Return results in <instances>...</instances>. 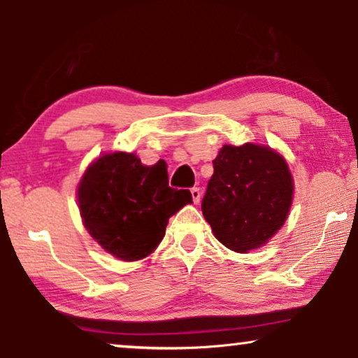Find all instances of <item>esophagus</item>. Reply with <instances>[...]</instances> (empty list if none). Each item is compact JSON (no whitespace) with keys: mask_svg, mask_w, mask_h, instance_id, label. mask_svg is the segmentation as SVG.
<instances>
[{"mask_svg":"<svg viewBox=\"0 0 358 358\" xmlns=\"http://www.w3.org/2000/svg\"><path fill=\"white\" fill-rule=\"evenodd\" d=\"M191 196H192L194 203H199V202H201V199H202V191L199 189V187H192Z\"/></svg>","mask_w":358,"mask_h":358,"instance_id":"obj_1","label":"esophagus"}]
</instances>
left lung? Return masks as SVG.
Returning a JSON list of instances; mask_svg holds the SVG:
<instances>
[{"instance_id":"left-lung-1","label":"left lung","mask_w":358,"mask_h":358,"mask_svg":"<svg viewBox=\"0 0 358 358\" xmlns=\"http://www.w3.org/2000/svg\"><path fill=\"white\" fill-rule=\"evenodd\" d=\"M213 167L202 213L215 237L237 252L265 245L281 229L292 203L286 161L268 147L224 145Z\"/></svg>"}]
</instances>
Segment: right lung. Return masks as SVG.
<instances>
[{"label": "right lung", "instance_id": "right-lung-1", "mask_svg": "<svg viewBox=\"0 0 358 358\" xmlns=\"http://www.w3.org/2000/svg\"><path fill=\"white\" fill-rule=\"evenodd\" d=\"M192 202L187 189L169 186L167 166H143L132 153L101 156L78 185V207L90 235L123 260L155 250L169 217Z\"/></svg>", "mask_w": 358, "mask_h": 358}]
</instances>
